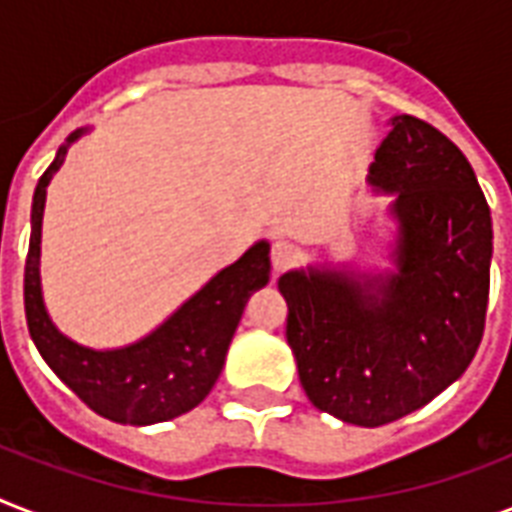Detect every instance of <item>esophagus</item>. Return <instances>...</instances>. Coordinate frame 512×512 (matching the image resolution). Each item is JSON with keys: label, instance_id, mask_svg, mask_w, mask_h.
<instances>
[{"label": "esophagus", "instance_id": "1", "mask_svg": "<svg viewBox=\"0 0 512 512\" xmlns=\"http://www.w3.org/2000/svg\"><path fill=\"white\" fill-rule=\"evenodd\" d=\"M297 257H300V252H297L295 244H289V241H284V239L273 241V247H271V268H273V273L287 271L289 265L297 263Z\"/></svg>", "mask_w": 512, "mask_h": 512}]
</instances>
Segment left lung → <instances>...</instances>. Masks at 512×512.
Wrapping results in <instances>:
<instances>
[{
    "instance_id": "8db88e82",
    "label": "left lung",
    "mask_w": 512,
    "mask_h": 512,
    "mask_svg": "<svg viewBox=\"0 0 512 512\" xmlns=\"http://www.w3.org/2000/svg\"><path fill=\"white\" fill-rule=\"evenodd\" d=\"M366 183L390 196L388 268L316 260L279 279L287 342L311 404L377 428L460 380L484 335L492 212L436 127L390 116Z\"/></svg>"
}]
</instances>
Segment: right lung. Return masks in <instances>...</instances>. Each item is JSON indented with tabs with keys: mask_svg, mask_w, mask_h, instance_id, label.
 <instances>
[{
	"mask_svg": "<svg viewBox=\"0 0 512 512\" xmlns=\"http://www.w3.org/2000/svg\"><path fill=\"white\" fill-rule=\"evenodd\" d=\"M92 127H79L58 148L34 191L26 257L28 335L52 372L90 406L122 425H156L191 412L215 388L228 345L252 292L271 279V244L255 241L236 263L225 265L148 335L119 348H92L68 337L52 321L42 292V217L47 185L66 162L68 148Z\"/></svg>",
	"mask_w": 512,
	"mask_h": 512,
	"instance_id": "obj_1",
	"label": "right lung"
}]
</instances>
